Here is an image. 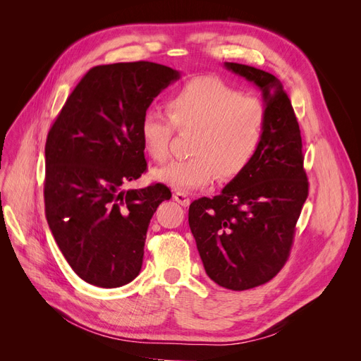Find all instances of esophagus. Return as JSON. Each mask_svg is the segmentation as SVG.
<instances>
[{
  "label": "esophagus",
  "instance_id": "esophagus-1",
  "mask_svg": "<svg viewBox=\"0 0 361 361\" xmlns=\"http://www.w3.org/2000/svg\"><path fill=\"white\" fill-rule=\"evenodd\" d=\"M173 199L176 200V202H178L180 206H183V207L190 206V203H191L188 192H185V191H176V192L173 194Z\"/></svg>",
  "mask_w": 361,
  "mask_h": 361
}]
</instances>
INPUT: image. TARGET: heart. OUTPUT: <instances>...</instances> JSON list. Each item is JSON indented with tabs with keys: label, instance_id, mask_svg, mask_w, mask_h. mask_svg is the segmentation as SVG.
<instances>
[{
	"label": "heart",
	"instance_id": "obj_1",
	"mask_svg": "<svg viewBox=\"0 0 361 361\" xmlns=\"http://www.w3.org/2000/svg\"><path fill=\"white\" fill-rule=\"evenodd\" d=\"M167 113L147 110L140 137L152 159L166 161L178 130H194L187 159H174L154 171L155 179L178 191H192L214 178L233 179L257 155L267 126V106L224 81L202 76L185 82L167 101Z\"/></svg>",
	"mask_w": 361,
	"mask_h": 361
}]
</instances>
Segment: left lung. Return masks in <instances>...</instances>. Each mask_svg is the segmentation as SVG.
I'll list each match as a JSON object with an SVG mask.
<instances>
[{
  "label": "left lung",
  "mask_w": 361,
  "mask_h": 361,
  "mask_svg": "<svg viewBox=\"0 0 361 361\" xmlns=\"http://www.w3.org/2000/svg\"><path fill=\"white\" fill-rule=\"evenodd\" d=\"M224 66L262 90L265 134L255 159L221 194L190 204L188 223L209 279L245 290L265 285L285 267L309 180L300 126L281 82L247 64Z\"/></svg>",
  "instance_id": "1"
}]
</instances>
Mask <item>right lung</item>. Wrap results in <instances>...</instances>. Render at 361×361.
<instances>
[{
	"label": "right lung",
	"mask_w": 361,
	"mask_h": 361,
	"mask_svg": "<svg viewBox=\"0 0 361 361\" xmlns=\"http://www.w3.org/2000/svg\"><path fill=\"white\" fill-rule=\"evenodd\" d=\"M179 72L152 61L94 66L76 84L45 145V214L71 268L99 288L133 281L164 183L123 190L147 170L141 117Z\"/></svg>",
	"instance_id": "1"
}]
</instances>
